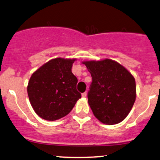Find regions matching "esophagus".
<instances>
[{
  "instance_id": "1",
  "label": "esophagus",
  "mask_w": 160,
  "mask_h": 160,
  "mask_svg": "<svg viewBox=\"0 0 160 160\" xmlns=\"http://www.w3.org/2000/svg\"><path fill=\"white\" fill-rule=\"evenodd\" d=\"M82 96L83 97H87V92H84V93H82Z\"/></svg>"
}]
</instances>
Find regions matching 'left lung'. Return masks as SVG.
Masks as SVG:
<instances>
[{
    "label": "left lung",
    "instance_id": "8db88e82",
    "mask_svg": "<svg viewBox=\"0 0 160 160\" xmlns=\"http://www.w3.org/2000/svg\"><path fill=\"white\" fill-rule=\"evenodd\" d=\"M83 63L92 77L88 98L95 117L107 125L123 121L136 100L134 77L125 67L111 59Z\"/></svg>",
    "mask_w": 160,
    "mask_h": 160
}]
</instances>
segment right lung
<instances>
[{"label": "right lung", "mask_w": 160, "mask_h": 160, "mask_svg": "<svg viewBox=\"0 0 160 160\" xmlns=\"http://www.w3.org/2000/svg\"><path fill=\"white\" fill-rule=\"evenodd\" d=\"M76 59L54 58L32 74L28 94L33 110L46 121L67 115L82 95L76 90L78 79L72 72Z\"/></svg>", "instance_id": "obj_1"}]
</instances>
